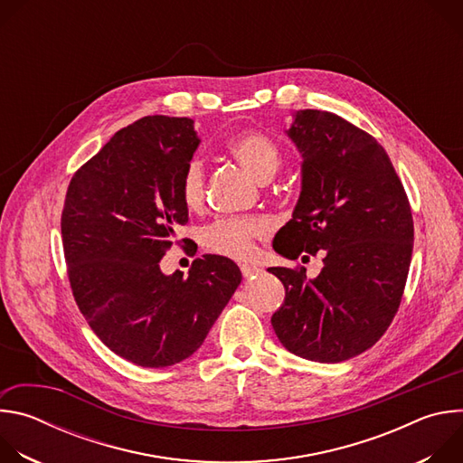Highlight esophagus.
Wrapping results in <instances>:
<instances>
[{
	"mask_svg": "<svg viewBox=\"0 0 463 463\" xmlns=\"http://www.w3.org/2000/svg\"><path fill=\"white\" fill-rule=\"evenodd\" d=\"M240 271H241L243 279H249V277H252V275H258L261 269H260V268H256V266H249V263H241V266H240Z\"/></svg>",
	"mask_w": 463,
	"mask_h": 463,
	"instance_id": "esophagus-1",
	"label": "esophagus"
}]
</instances>
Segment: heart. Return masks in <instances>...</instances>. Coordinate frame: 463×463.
Wrapping results in <instances>:
<instances>
[{
	"label": "heart",
	"mask_w": 463,
	"mask_h": 463,
	"mask_svg": "<svg viewBox=\"0 0 463 463\" xmlns=\"http://www.w3.org/2000/svg\"><path fill=\"white\" fill-rule=\"evenodd\" d=\"M227 150L258 181H268L282 165L279 146L261 131L249 129L234 136L229 141ZM179 197L188 211H197L203 205L205 166L200 157H192L186 163L179 179ZM268 232V220L258 216L218 218L202 229L200 241L211 252L234 260H245L254 252L256 240L263 238Z\"/></svg>",
	"instance_id": "1"
}]
</instances>
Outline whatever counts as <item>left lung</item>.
Returning a JSON list of instances; mask_svg holds the SVG:
<instances>
[{"mask_svg": "<svg viewBox=\"0 0 463 463\" xmlns=\"http://www.w3.org/2000/svg\"><path fill=\"white\" fill-rule=\"evenodd\" d=\"M288 136L304 159L302 192L277 252L324 250V268L313 280L306 269H268L286 288L271 324L291 354L341 363L372 348L398 313L414 245L411 203L384 148L343 117L300 109Z\"/></svg>", "mask_w": 463, "mask_h": 463, "instance_id": "obj_1", "label": "left lung"}]
</instances>
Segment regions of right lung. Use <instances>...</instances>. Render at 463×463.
Listing matches in <instances>:
<instances>
[{"instance_id": "add662e5", "label": "right lung", "mask_w": 463, "mask_h": 463, "mask_svg": "<svg viewBox=\"0 0 463 463\" xmlns=\"http://www.w3.org/2000/svg\"><path fill=\"white\" fill-rule=\"evenodd\" d=\"M197 145L192 118L143 117L82 165L65 194L60 227L77 306L97 337L137 366L190 357L241 282L218 254L195 258L188 277L159 268L188 222L179 179Z\"/></svg>"}]
</instances>
